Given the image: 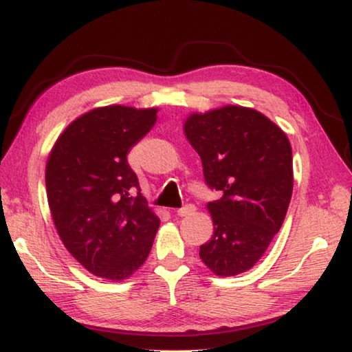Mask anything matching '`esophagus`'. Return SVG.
<instances>
[{"label": "esophagus", "instance_id": "esophagus-1", "mask_svg": "<svg viewBox=\"0 0 352 352\" xmlns=\"http://www.w3.org/2000/svg\"><path fill=\"white\" fill-rule=\"evenodd\" d=\"M193 210H195V206H192V204H187V206L177 209V215H179V217H187V215L193 214Z\"/></svg>", "mask_w": 352, "mask_h": 352}]
</instances>
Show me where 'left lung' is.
Listing matches in <instances>:
<instances>
[{"label":"left lung","instance_id":"8db88e82","mask_svg":"<svg viewBox=\"0 0 352 352\" xmlns=\"http://www.w3.org/2000/svg\"><path fill=\"white\" fill-rule=\"evenodd\" d=\"M184 133L201 157L214 234L199 258L220 277L247 272L282 228L293 195V151L277 124L253 108L192 113Z\"/></svg>","mask_w":352,"mask_h":352}]
</instances>
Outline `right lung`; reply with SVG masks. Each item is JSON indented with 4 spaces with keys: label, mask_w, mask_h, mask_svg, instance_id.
Returning a JSON list of instances; mask_svg holds the SVG:
<instances>
[{
    "label": "right lung",
    "mask_w": 352,
    "mask_h": 352,
    "mask_svg": "<svg viewBox=\"0 0 352 352\" xmlns=\"http://www.w3.org/2000/svg\"><path fill=\"white\" fill-rule=\"evenodd\" d=\"M157 111L94 108L64 129L47 160L48 206L64 247L86 270L111 282L143 266L160 225L127 164Z\"/></svg>",
    "instance_id": "obj_1"
}]
</instances>
